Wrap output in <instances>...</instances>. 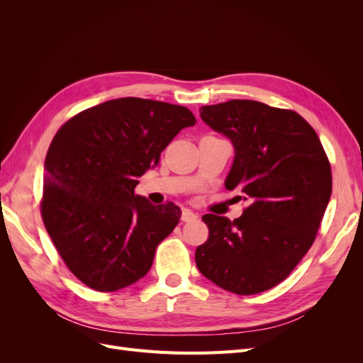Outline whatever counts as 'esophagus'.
I'll use <instances>...</instances> for the list:
<instances>
[{
	"label": "esophagus",
	"mask_w": 363,
	"mask_h": 363,
	"mask_svg": "<svg viewBox=\"0 0 363 363\" xmlns=\"http://www.w3.org/2000/svg\"><path fill=\"white\" fill-rule=\"evenodd\" d=\"M199 219V213H195L191 208H183L182 212V221L183 223H194Z\"/></svg>",
	"instance_id": "esophagus-1"
}]
</instances>
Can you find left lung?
I'll return each mask as SVG.
<instances>
[{
  "mask_svg": "<svg viewBox=\"0 0 363 363\" xmlns=\"http://www.w3.org/2000/svg\"><path fill=\"white\" fill-rule=\"evenodd\" d=\"M200 116L232 140L225 188H238L248 206L233 221L203 216L208 238L195 250L196 267L233 294L268 291L313 244L332 195L330 162L312 125L288 108L232 100L203 106Z\"/></svg>",
  "mask_w": 363,
  "mask_h": 363,
  "instance_id": "1",
  "label": "left lung"
}]
</instances>
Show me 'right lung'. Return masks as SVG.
Here are the masks:
<instances>
[{
	"label": "right lung",
	"instance_id": "1",
	"mask_svg": "<svg viewBox=\"0 0 363 363\" xmlns=\"http://www.w3.org/2000/svg\"><path fill=\"white\" fill-rule=\"evenodd\" d=\"M195 123L188 107L128 96L77 113L52 138L42 221L65 265L86 286L113 292L150 271L182 212L171 201L155 206L136 195V179Z\"/></svg>",
	"mask_w": 363,
	"mask_h": 363
}]
</instances>
